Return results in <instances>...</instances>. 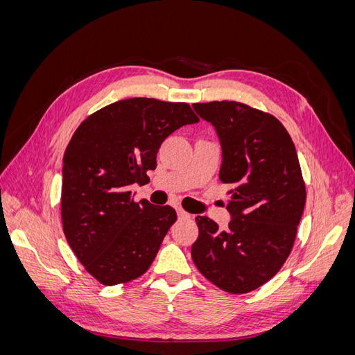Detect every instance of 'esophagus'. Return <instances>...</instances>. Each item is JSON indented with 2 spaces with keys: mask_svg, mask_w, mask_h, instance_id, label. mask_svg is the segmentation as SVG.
<instances>
[{
  "mask_svg": "<svg viewBox=\"0 0 355 355\" xmlns=\"http://www.w3.org/2000/svg\"><path fill=\"white\" fill-rule=\"evenodd\" d=\"M176 211H178V216H179V219H185V218H189V216H191L189 213H187L184 209H180V207H178V209H176Z\"/></svg>",
  "mask_w": 355,
  "mask_h": 355,
  "instance_id": "esophagus-1",
  "label": "esophagus"
}]
</instances>
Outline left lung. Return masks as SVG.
Returning a JSON list of instances; mask_svg holds the SVG:
<instances>
[{"mask_svg":"<svg viewBox=\"0 0 355 355\" xmlns=\"http://www.w3.org/2000/svg\"><path fill=\"white\" fill-rule=\"evenodd\" d=\"M192 108L218 133L219 179L231 187L227 230L196 218L192 261L225 292L249 293L270 282L292 252L306 200L296 148L274 115L249 105L222 101Z\"/></svg>","mask_w":355,"mask_h":355,"instance_id":"1","label":"left lung"}]
</instances>
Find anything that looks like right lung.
<instances>
[{
  "label": "right lung",
  "instance_id": "add662e5",
  "mask_svg": "<svg viewBox=\"0 0 355 355\" xmlns=\"http://www.w3.org/2000/svg\"><path fill=\"white\" fill-rule=\"evenodd\" d=\"M198 121L185 102L133 98L96 111L72 135L62 167L63 232L85 271L102 284L132 282L155 259L176 211L136 202L128 189L157 167L168 135Z\"/></svg>",
  "mask_w": 355,
  "mask_h": 355
}]
</instances>
